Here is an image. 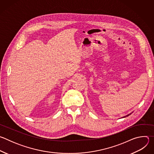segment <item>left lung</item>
I'll list each match as a JSON object with an SVG mask.
<instances>
[{
  "label": "left lung",
  "mask_w": 154,
  "mask_h": 154,
  "mask_svg": "<svg viewBox=\"0 0 154 154\" xmlns=\"http://www.w3.org/2000/svg\"><path fill=\"white\" fill-rule=\"evenodd\" d=\"M130 115V114H129V115H127V116H124V118H125V117H127V116H129V115Z\"/></svg>",
  "instance_id": "1"
}]
</instances>
